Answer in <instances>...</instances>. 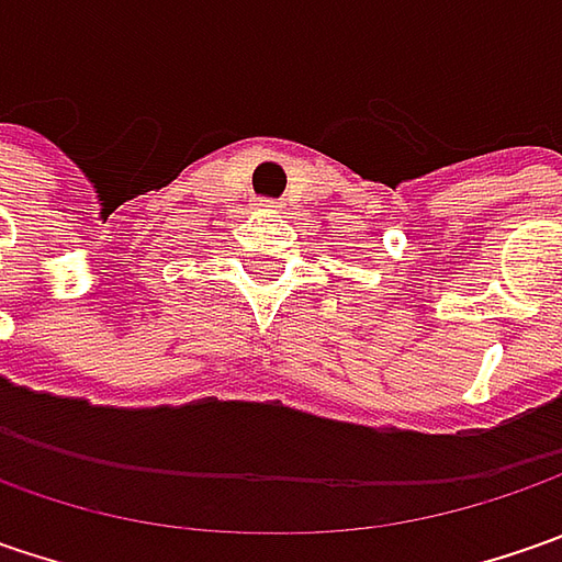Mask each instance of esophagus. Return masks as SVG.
I'll use <instances>...</instances> for the list:
<instances>
[{"mask_svg": "<svg viewBox=\"0 0 562 562\" xmlns=\"http://www.w3.org/2000/svg\"><path fill=\"white\" fill-rule=\"evenodd\" d=\"M262 205H269V203H262Z\"/></svg>", "mask_w": 562, "mask_h": 562, "instance_id": "34e87169", "label": "esophagus"}]
</instances>
